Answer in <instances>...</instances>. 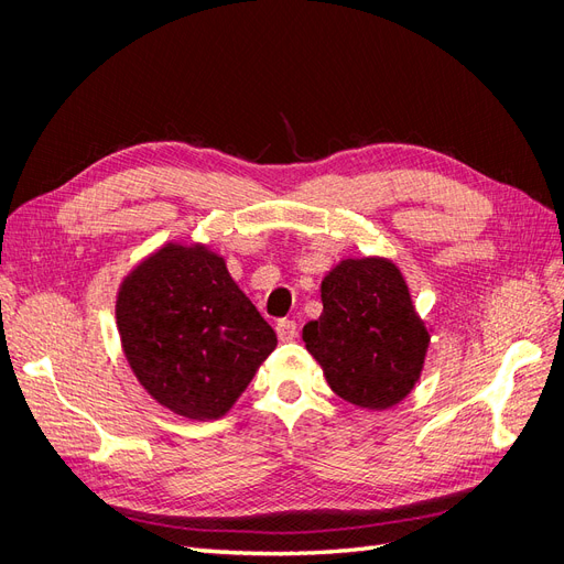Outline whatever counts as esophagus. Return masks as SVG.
<instances>
[{"mask_svg": "<svg viewBox=\"0 0 564 564\" xmlns=\"http://www.w3.org/2000/svg\"><path fill=\"white\" fill-rule=\"evenodd\" d=\"M275 332L280 340H292L296 336V322L294 319H280L275 324Z\"/></svg>", "mask_w": 564, "mask_h": 564, "instance_id": "1", "label": "esophagus"}]
</instances>
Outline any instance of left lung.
<instances>
[{"instance_id":"1","label":"left lung","mask_w":564,"mask_h":564,"mask_svg":"<svg viewBox=\"0 0 564 564\" xmlns=\"http://www.w3.org/2000/svg\"><path fill=\"white\" fill-rule=\"evenodd\" d=\"M319 292L322 315L305 324L303 340L329 388L371 412L400 404L419 383L431 344L400 268L383 256L344 259Z\"/></svg>"}]
</instances>
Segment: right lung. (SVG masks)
Returning <instances> with one entry per match:
<instances>
[{
	"label": "right lung",
	"instance_id": "right-lung-1",
	"mask_svg": "<svg viewBox=\"0 0 564 564\" xmlns=\"http://www.w3.org/2000/svg\"><path fill=\"white\" fill-rule=\"evenodd\" d=\"M115 317L148 395L191 421L226 416L278 346L224 256L202 242H166L133 265Z\"/></svg>",
	"mask_w": 564,
	"mask_h": 564
}]
</instances>
